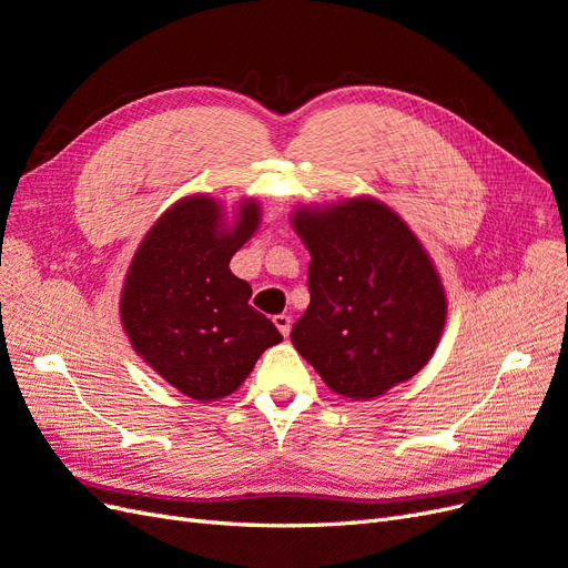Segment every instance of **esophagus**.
Segmentation results:
<instances>
[{"label":"esophagus","mask_w":568,"mask_h":568,"mask_svg":"<svg viewBox=\"0 0 568 568\" xmlns=\"http://www.w3.org/2000/svg\"><path fill=\"white\" fill-rule=\"evenodd\" d=\"M272 322H274V326H277L282 336H288V332H291V317L288 315H274Z\"/></svg>","instance_id":"obj_1"}]
</instances>
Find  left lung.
Returning a JSON list of instances; mask_svg holds the SVG:
<instances>
[{
	"label": "left lung",
	"mask_w": 568,
	"mask_h": 568,
	"mask_svg": "<svg viewBox=\"0 0 568 568\" xmlns=\"http://www.w3.org/2000/svg\"><path fill=\"white\" fill-rule=\"evenodd\" d=\"M311 305L291 343L334 393L379 398L432 359L448 315L436 265L405 220L372 196L301 205Z\"/></svg>",
	"instance_id": "obj_1"
}]
</instances>
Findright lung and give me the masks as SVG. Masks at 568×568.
Segmentation results:
<instances>
[{
	"label": "right lung",
	"mask_w": 568,
	"mask_h": 568,
	"mask_svg": "<svg viewBox=\"0 0 568 568\" xmlns=\"http://www.w3.org/2000/svg\"><path fill=\"white\" fill-rule=\"evenodd\" d=\"M261 225V205L239 203L232 225L211 196H186L156 220L136 248L120 296L132 348L189 398L209 403L244 384L255 359L282 341L248 305L251 284L232 255Z\"/></svg>",
	"instance_id": "obj_1"
}]
</instances>
